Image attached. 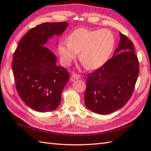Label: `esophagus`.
Wrapping results in <instances>:
<instances>
[{
  "label": "esophagus",
  "instance_id": "1",
  "mask_svg": "<svg viewBox=\"0 0 151 151\" xmlns=\"http://www.w3.org/2000/svg\"><path fill=\"white\" fill-rule=\"evenodd\" d=\"M72 78L75 79H80V78H81V76H80L79 74H77V73H72Z\"/></svg>",
  "mask_w": 151,
  "mask_h": 151
}]
</instances>
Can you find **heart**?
I'll use <instances>...</instances> for the list:
<instances>
[{
    "label": "heart",
    "instance_id": "1",
    "mask_svg": "<svg viewBox=\"0 0 151 151\" xmlns=\"http://www.w3.org/2000/svg\"><path fill=\"white\" fill-rule=\"evenodd\" d=\"M115 42L114 35L109 29L78 28L69 35L68 42L59 43L58 52L63 65H69L79 52V59L82 65L87 69L94 70L107 61Z\"/></svg>",
    "mask_w": 151,
    "mask_h": 151
}]
</instances>
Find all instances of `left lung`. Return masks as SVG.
Returning a JSON list of instances; mask_svg holds the SVG:
<instances>
[{"instance_id":"1","label":"left lung","mask_w":151,"mask_h":151,"mask_svg":"<svg viewBox=\"0 0 151 151\" xmlns=\"http://www.w3.org/2000/svg\"><path fill=\"white\" fill-rule=\"evenodd\" d=\"M120 42L114 56L86 78L85 103L87 109L107 114L128 102L139 72L132 42L120 32Z\"/></svg>"}]
</instances>
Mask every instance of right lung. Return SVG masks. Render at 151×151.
<instances>
[{
	"label": "right lung",
	"instance_id": "right-lung-1",
	"mask_svg": "<svg viewBox=\"0 0 151 151\" xmlns=\"http://www.w3.org/2000/svg\"><path fill=\"white\" fill-rule=\"evenodd\" d=\"M68 23L46 22L30 29L13 54L12 70L15 87L26 105L38 112L56 109L70 75L56 65L54 53L45 46L54 35L61 36Z\"/></svg>",
	"mask_w": 151,
	"mask_h": 151
}]
</instances>
